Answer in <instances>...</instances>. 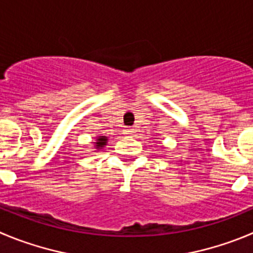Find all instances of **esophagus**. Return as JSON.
Returning <instances> with one entry per match:
<instances>
[{"instance_id":"obj_1","label":"esophagus","mask_w":253,"mask_h":253,"mask_svg":"<svg viewBox=\"0 0 253 253\" xmlns=\"http://www.w3.org/2000/svg\"><path fill=\"white\" fill-rule=\"evenodd\" d=\"M123 133H124L125 135H131V134L134 133V129L131 128V126H125V128L123 129Z\"/></svg>"}]
</instances>
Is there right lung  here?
I'll use <instances>...</instances> for the list:
<instances>
[{"label": "right lung", "instance_id": "add662e5", "mask_svg": "<svg viewBox=\"0 0 253 253\" xmlns=\"http://www.w3.org/2000/svg\"><path fill=\"white\" fill-rule=\"evenodd\" d=\"M97 148L102 149L103 146L107 145V136H100V138L97 139Z\"/></svg>", "mask_w": 253, "mask_h": 253}]
</instances>
